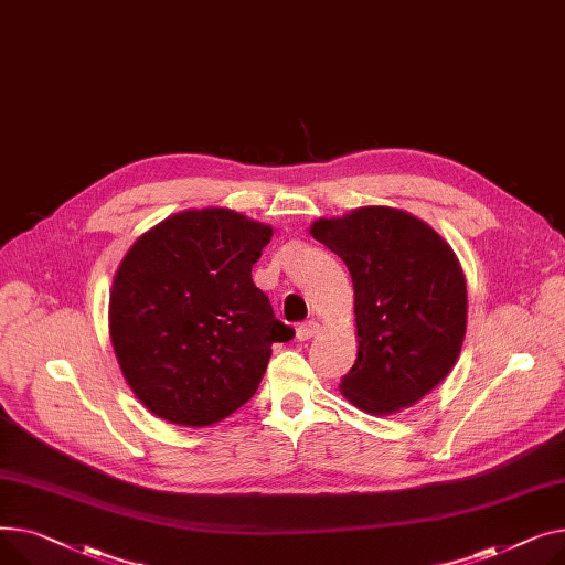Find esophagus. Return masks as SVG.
I'll return each mask as SVG.
<instances>
[{
	"instance_id": "34e87169",
	"label": "esophagus",
	"mask_w": 565,
	"mask_h": 565,
	"mask_svg": "<svg viewBox=\"0 0 565 565\" xmlns=\"http://www.w3.org/2000/svg\"><path fill=\"white\" fill-rule=\"evenodd\" d=\"M317 333H319V323H317V321H308V323H301V326L296 328V340H298V342H308V340H312Z\"/></svg>"
}]
</instances>
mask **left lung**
<instances>
[{"instance_id": "obj_1", "label": "left lung", "mask_w": 565, "mask_h": 565, "mask_svg": "<svg viewBox=\"0 0 565 565\" xmlns=\"http://www.w3.org/2000/svg\"><path fill=\"white\" fill-rule=\"evenodd\" d=\"M310 235L351 274L358 358L347 399L372 415L415 406L456 364L468 326L460 262L438 232L394 207L319 218Z\"/></svg>"}]
</instances>
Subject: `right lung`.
<instances>
[{
	"instance_id": "add662e5",
	"label": "right lung",
	"mask_w": 565,
	"mask_h": 565,
	"mask_svg": "<svg viewBox=\"0 0 565 565\" xmlns=\"http://www.w3.org/2000/svg\"><path fill=\"white\" fill-rule=\"evenodd\" d=\"M274 227L225 207L173 214L131 244L109 296L120 372L157 417L210 426L255 394L294 330L253 282Z\"/></svg>"
}]
</instances>
